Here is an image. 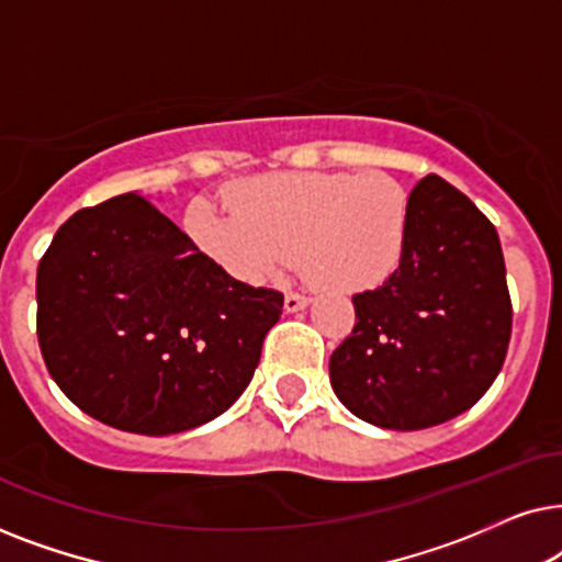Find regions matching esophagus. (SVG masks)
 <instances>
[{
	"instance_id": "obj_1",
	"label": "esophagus",
	"mask_w": 562,
	"mask_h": 562,
	"mask_svg": "<svg viewBox=\"0 0 562 562\" xmlns=\"http://www.w3.org/2000/svg\"><path fill=\"white\" fill-rule=\"evenodd\" d=\"M312 304V299L310 296H299V294H289L286 299H283V310H286L289 314H294V312H302V310H306V306Z\"/></svg>"
}]
</instances>
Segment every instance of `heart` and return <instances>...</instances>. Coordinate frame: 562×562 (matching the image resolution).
Wrapping results in <instances>:
<instances>
[{
	"label": "heart",
	"instance_id": "1",
	"mask_svg": "<svg viewBox=\"0 0 562 562\" xmlns=\"http://www.w3.org/2000/svg\"><path fill=\"white\" fill-rule=\"evenodd\" d=\"M229 206H191L187 227L206 258L250 286L296 256L314 286L358 294L396 273L409 240V191L383 171L260 176L233 189Z\"/></svg>",
	"mask_w": 562,
	"mask_h": 562
}]
</instances>
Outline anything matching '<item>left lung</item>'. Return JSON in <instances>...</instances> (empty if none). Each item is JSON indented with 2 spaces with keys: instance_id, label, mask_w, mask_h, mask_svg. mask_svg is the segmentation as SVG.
Masks as SVG:
<instances>
[{
  "instance_id": "left-lung-1",
  "label": "left lung",
  "mask_w": 562,
  "mask_h": 562,
  "mask_svg": "<svg viewBox=\"0 0 562 562\" xmlns=\"http://www.w3.org/2000/svg\"><path fill=\"white\" fill-rule=\"evenodd\" d=\"M409 202L402 266L352 296L358 322L329 358L337 398L368 425L398 432L471 409L512 337L504 252L486 214L435 173Z\"/></svg>"
}]
</instances>
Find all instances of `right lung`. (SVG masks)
<instances>
[{"label": "right lung", "instance_id": "right-lung-1", "mask_svg": "<svg viewBox=\"0 0 562 562\" xmlns=\"http://www.w3.org/2000/svg\"><path fill=\"white\" fill-rule=\"evenodd\" d=\"M35 294L58 389L89 417L150 437L227 412L283 310V294L235 281L135 191L58 227Z\"/></svg>", "mask_w": 562, "mask_h": 562}]
</instances>
